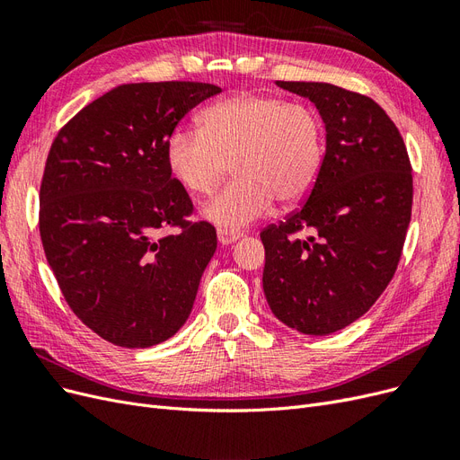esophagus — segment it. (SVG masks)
Returning a JSON list of instances; mask_svg holds the SVG:
<instances>
[{
  "label": "esophagus",
  "mask_w": 460,
  "mask_h": 460,
  "mask_svg": "<svg viewBox=\"0 0 460 460\" xmlns=\"http://www.w3.org/2000/svg\"><path fill=\"white\" fill-rule=\"evenodd\" d=\"M217 235H218V242H220L222 245H228V243H234L235 240H240V238H242V234H240V232H234V230H226V228H218Z\"/></svg>",
  "instance_id": "obj_1"
}]
</instances>
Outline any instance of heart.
Segmentation results:
<instances>
[{
	"instance_id": "heart-1",
	"label": "heart",
	"mask_w": 460,
	"mask_h": 460,
	"mask_svg": "<svg viewBox=\"0 0 460 460\" xmlns=\"http://www.w3.org/2000/svg\"><path fill=\"white\" fill-rule=\"evenodd\" d=\"M166 161L193 196L211 193L234 161L238 176L203 213L235 232L267 215L274 199L294 203L307 196L324 163V128L307 105L238 93L207 107L201 128H174Z\"/></svg>"
}]
</instances>
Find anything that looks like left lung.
Masks as SVG:
<instances>
[{"instance_id": "8db88e82", "label": "left lung", "mask_w": 460, "mask_h": 460, "mask_svg": "<svg viewBox=\"0 0 460 460\" xmlns=\"http://www.w3.org/2000/svg\"><path fill=\"white\" fill-rule=\"evenodd\" d=\"M278 86L309 97L326 153L307 199L262 228L264 296L278 320L326 336L363 316L392 282L412 211L405 142L370 97L326 82ZM307 229L309 239H297Z\"/></svg>"}]
</instances>
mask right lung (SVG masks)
Masks as SVG:
<instances>
[{"label":"right lung","mask_w":460,"mask_h":460,"mask_svg":"<svg viewBox=\"0 0 460 460\" xmlns=\"http://www.w3.org/2000/svg\"><path fill=\"white\" fill-rule=\"evenodd\" d=\"M220 92L205 82L124 84L78 111L49 147L41 245L68 307L111 343H161L191 313L217 232L190 220L193 203L172 176L166 140Z\"/></svg>","instance_id":"1"}]
</instances>
